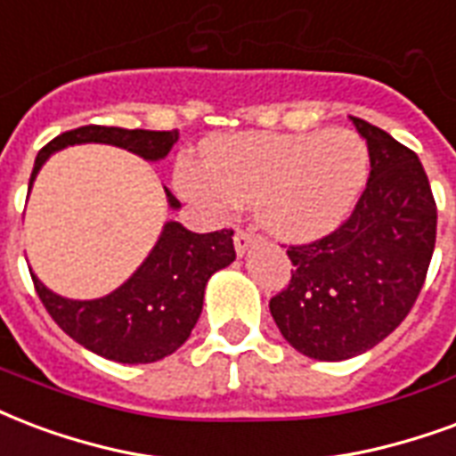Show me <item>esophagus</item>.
Returning <instances> with one entry per match:
<instances>
[{"label": "esophagus", "instance_id": "1", "mask_svg": "<svg viewBox=\"0 0 456 456\" xmlns=\"http://www.w3.org/2000/svg\"><path fill=\"white\" fill-rule=\"evenodd\" d=\"M254 244V232H248V229H237L234 232V248H237V254H246V248Z\"/></svg>", "mask_w": 456, "mask_h": 456}]
</instances>
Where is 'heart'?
Returning a JSON list of instances; mask_svg holds the SVG:
<instances>
[{"instance_id":"heart-1","label":"heart","mask_w":456,"mask_h":456,"mask_svg":"<svg viewBox=\"0 0 456 456\" xmlns=\"http://www.w3.org/2000/svg\"><path fill=\"white\" fill-rule=\"evenodd\" d=\"M205 154V164H178V191L217 215L237 202L251 205L263 227L288 241H309L338 227L370 176L367 142L346 127L224 134Z\"/></svg>"}]
</instances>
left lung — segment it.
Instances as JSON below:
<instances>
[{
  "mask_svg": "<svg viewBox=\"0 0 456 456\" xmlns=\"http://www.w3.org/2000/svg\"><path fill=\"white\" fill-rule=\"evenodd\" d=\"M370 150L355 210L331 234L288 248L292 278L271 299L289 346L314 360L374 348L416 305L435 251L437 205L416 151L350 118Z\"/></svg>",
  "mask_w": 456,
  "mask_h": 456,
  "instance_id": "left-lung-1",
  "label": "left lung"
}]
</instances>
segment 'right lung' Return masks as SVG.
<instances>
[{
  "instance_id": "right-lung-1",
  "label": "right lung",
  "mask_w": 456,
  "mask_h": 456,
  "mask_svg": "<svg viewBox=\"0 0 456 456\" xmlns=\"http://www.w3.org/2000/svg\"><path fill=\"white\" fill-rule=\"evenodd\" d=\"M178 130H123L84 125L57 134L36 157L30 183L50 154L69 144L103 142L159 161L176 144ZM28 183V188H30ZM168 205L178 200L167 191ZM232 229L195 234L181 222H167L147 261L125 285L89 302H77L50 292L33 273V288L53 322L91 353L123 365L157 362L183 346L202 312L205 285L215 271L237 258Z\"/></svg>"
}]
</instances>
